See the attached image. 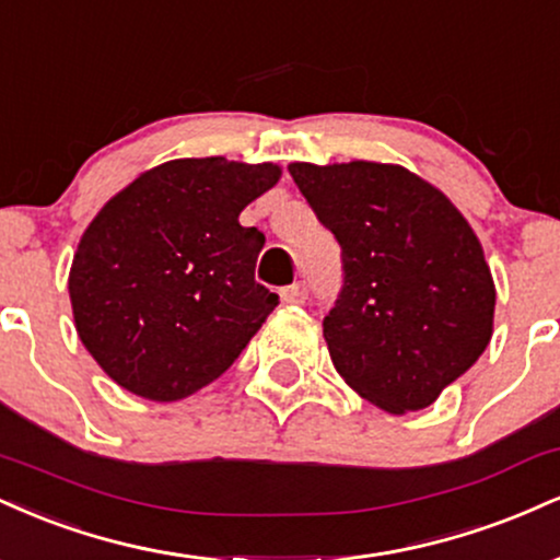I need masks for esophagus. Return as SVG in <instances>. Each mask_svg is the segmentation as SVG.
Returning a JSON list of instances; mask_svg holds the SVG:
<instances>
[{
  "label": "esophagus",
  "instance_id": "esophagus-1",
  "mask_svg": "<svg viewBox=\"0 0 560 560\" xmlns=\"http://www.w3.org/2000/svg\"><path fill=\"white\" fill-rule=\"evenodd\" d=\"M281 300H284L287 305H302V302L307 300L305 284H302V281H298V284L284 287V289H281Z\"/></svg>",
  "mask_w": 560,
  "mask_h": 560
}]
</instances>
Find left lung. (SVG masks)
Here are the masks:
<instances>
[{
    "label": "left lung",
    "mask_w": 560,
    "mask_h": 560,
    "mask_svg": "<svg viewBox=\"0 0 560 560\" xmlns=\"http://www.w3.org/2000/svg\"><path fill=\"white\" fill-rule=\"evenodd\" d=\"M342 247L345 287L324 318L334 369L387 413L429 408L492 339L494 281L464 213L395 163H289Z\"/></svg>",
    "instance_id": "left-lung-1"
}]
</instances>
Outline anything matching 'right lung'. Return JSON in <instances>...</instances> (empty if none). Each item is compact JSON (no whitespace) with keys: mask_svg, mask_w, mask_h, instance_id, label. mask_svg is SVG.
Segmentation results:
<instances>
[{"mask_svg":"<svg viewBox=\"0 0 560 560\" xmlns=\"http://www.w3.org/2000/svg\"><path fill=\"white\" fill-rule=\"evenodd\" d=\"M276 163L178 158L139 173L83 231L68 273L79 339L118 387L176 402L240 358L276 298L255 281L266 244L240 213Z\"/></svg>","mask_w":560,"mask_h":560,"instance_id":"add662e5","label":"right lung"}]
</instances>
